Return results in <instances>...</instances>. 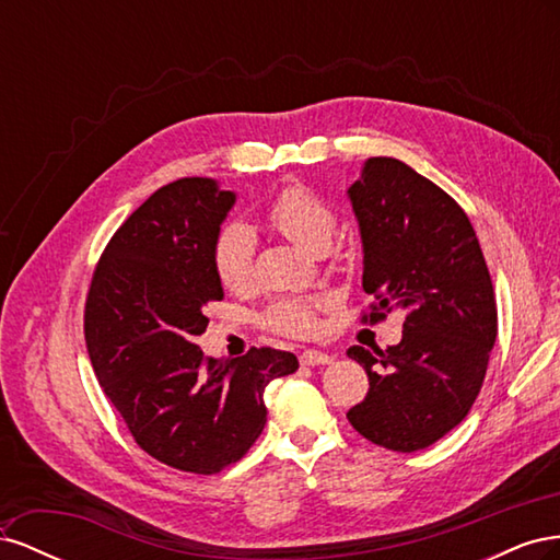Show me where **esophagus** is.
Returning <instances> with one entry per match:
<instances>
[{
	"mask_svg": "<svg viewBox=\"0 0 560 560\" xmlns=\"http://www.w3.org/2000/svg\"><path fill=\"white\" fill-rule=\"evenodd\" d=\"M334 358H329L327 352H322V350H303L301 352V358H299V362L303 364V366H317V364H329Z\"/></svg>",
	"mask_w": 560,
	"mask_h": 560,
	"instance_id": "1",
	"label": "esophagus"
}]
</instances>
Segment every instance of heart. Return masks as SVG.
Here are the masks:
<instances>
[{"instance_id":"obj_1","label":"heart","mask_w":560,"mask_h":560,"mask_svg":"<svg viewBox=\"0 0 560 560\" xmlns=\"http://www.w3.org/2000/svg\"><path fill=\"white\" fill-rule=\"evenodd\" d=\"M268 224L280 231L294 245L319 252L331 241L336 229V214L329 202L303 184H287L266 208ZM254 243L245 226L231 224L217 235L212 247L214 273L226 290H245L252 280ZM315 299H280L270 303L264 325L287 336H308L317 329Z\"/></svg>"}]
</instances>
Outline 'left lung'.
<instances>
[{"label": "left lung", "instance_id": "left-lung-1", "mask_svg": "<svg viewBox=\"0 0 560 560\" xmlns=\"http://www.w3.org/2000/svg\"><path fill=\"white\" fill-rule=\"evenodd\" d=\"M364 273L369 322L401 308L397 346L348 358L369 376L350 425L383 448L413 453L469 413L498 336L495 292L469 217L434 182L397 159L376 156L348 189Z\"/></svg>", "mask_w": 560, "mask_h": 560}]
</instances>
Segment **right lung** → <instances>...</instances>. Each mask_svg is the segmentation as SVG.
<instances>
[{
  "label": "right lung",
  "instance_id": "obj_1",
  "mask_svg": "<svg viewBox=\"0 0 560 560\" xmlns=\"http://www.w3.org/2000/svg\"><path fill=\"white\" fill-rule=\"evenodd\" d=\"M233 202L208 177L149 196L112 235L83 311L95 376L135 442L194 474L238 463L266 425V385L299 369L276 348L214 360L194 343L224 299L212 247Z\"/></svg>",
  "mask_w": 560,
  "mask_h": 560
}]
</instances>
